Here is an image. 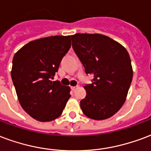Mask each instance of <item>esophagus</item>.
I'll return each mask as SVG.
<instances>
[{"mask_svg":"<svg viewBox=\"0 0 151 151\" xmlns=\"http://www.w3.org/2000/svg\"><path fill=\"white\" fill-rule=\"evenodd\" d=\"M78 86H73V87H72V90H73V91H74V90H75L76 89L78 88Z\"/></svg>","mask_w":151,"mask_h":151,"instance_id":"obj_1","label":"esophagus"}]
</instances>
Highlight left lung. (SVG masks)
Listing matches in <instances>:
<instances>
[{"label":"left lung","mask_w":151,"mask_h":151,"mask_svg":"<svg viewBox=\"0 0 151 151\" xmlns=\"http://www.w3.org/2000/svg\"><path fill=\"white\" fill-rule=\"evenodd\" d=\"M72 46L85 67L92 74V84L84 86L86 96L80 101L88 118L104 120L121 109L133 78L131 61L121 44L102 34L76 33Z\"/></svg>","instance_id":"1"}]
</instances>
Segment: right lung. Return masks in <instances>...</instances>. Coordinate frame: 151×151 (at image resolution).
<instances>
[{
    "label": "right lung",
    "mask_w": 151,
    "mask_h": 151,
    "mask_svg": "<svg viewBox=\"0 0 151 151\" xmlns=\"http://www.w3.org/2000/svg\"><path fill=\"white\" fill-rule=\"evenodd\" d=\"M70 47V36H51L30 41L13 57L11 76L19 102L37 121L58 118L70 98V87L52 81Z\"/></svg>",
    "instance_id": "1"
}]
</instances>
